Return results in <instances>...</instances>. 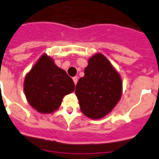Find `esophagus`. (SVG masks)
Returning <instances> with one entry per match:
<instances>
[{
    "label": "esophagus",
    "instance_id": "34e87169",
    "mask_svg": "<svg viewBox=\"0 0 159 159\" xmlns=\"http://www.w3.org/2000/svg\"><path fill=\"white\" fill-rule=\"evenodd\" d=\"M73 81H74V83H75V84H76L77 82H78V78H77V77H74Z\"/></svg>",
    "mask_w": 159,
    "mask_h": 159
}]
</instances>
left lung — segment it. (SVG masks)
Listing matches in <instances>:
<instances>
[{
	"mask_svg": "<svg viewBox=\"0 0 159 159\" xmlns=\"http://www.w3.org/2000/svg\"><path fill=\"white\" fill-rule=\"evenodd\" d=\"M75 93L84 115L101 119L114 109L121 97V78L104 55L96 54L89 60Z\"/></svg>",
	"mask_w": 159,
	"mask_h": 159,
	"instance_id": "8db88e82",
	"label": "left lung"
}]
</instances>
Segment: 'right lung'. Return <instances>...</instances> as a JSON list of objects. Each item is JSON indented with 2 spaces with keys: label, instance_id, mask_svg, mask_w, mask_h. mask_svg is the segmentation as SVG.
<instances>
[{
  "label": "right lung",
  "instance_id": "add662e5",
  "mask_svg": "<svg viewBox=\"0 0 159 159\" xmlns=\"http://www.w3.org/2000/svg\"><path fill=\"white\" fill-rule=\"evenodd\" d=\"M74 90L73 80L46 55L39 59L25 79L24 91L27 100L43 114L56 110L63 97Z\"/></svg>",
  "mask_w": 159,
  "mask_h": 159
}]
</instances>
